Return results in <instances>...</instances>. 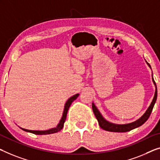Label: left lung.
<instances>
[{
  "label": "left lung",
  "instance_id": "left-lung-1",
  "mask_svg": "<svg viewBox=\"0 0 160 160\" xmlns=\"http://www.w3.org/2000/svg\"><path fill=\"white\" fill-rule=\"evenodd\" d=\"M146 61V60H145ZM147 64L150 68H151V66H150L149 64L146 61ZM152 82H153L154 86H155V92H154V95L153 98V100H152L151 104L149 106V108H147L146 112L143 114V115L140 117L139 119H137V121H133V122L129 123H125V124H117V123H113L111 122H109L103 118V116H102L101 112L98 111V109L97 108V107L95 106L94 103H92V111H93V113L95 114V117H96L98 122V124L100 127L103 129L108 131V132H129V131L133 129V128L139 127V126H142V124L146 122L147 119L149 118L150 114H151L152 109L154 108V104L156 103L157 98V88L156 83L154 82V78H153V74L152 75Z\"/></svg>",
  "mask_w": 160,
  "mask_h": 160
}]
</instances>
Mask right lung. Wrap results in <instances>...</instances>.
Segmentation results:
<instances>
[{"label":"right lung","instance_id":"right-lung-1","mask_svg":"<svg viewBox=\"0 0 160 160\" xmlns=\"http://www.w3.org/2000/svg\"><path fill=\"white\" fill-rule=\"evenodd\" d=\"M79 93H77L75 95H74L73 96L70 97V98H69L68 101L65 104V107H64V111H63V113H62V118L60 119V121H59V122L56 127L54 128H50V129L48 130H44V131H39V130H28V129H26V128H21L20 126H18L19 128H21V129H22L23 131H24V132H29V133H34V134H37V135H45V134H51V133H57L59 132V131H61V129H62L63 126H64V123L65 122V120H66V117H67V113H68V109L70 108V105L72 104V102L75 101V100L79 96Z\"/></svg>","mask_w":160,"mask_h":160}]
</instances>
